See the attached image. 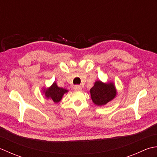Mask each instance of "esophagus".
I'll list each match as a JSON object with an SVG mask.
<instances>
[{
	"mask_svg": "<svg viewBox=\"0 0 157 157\" xmlns=\"http://www.w3.org/2000/svg\"><path fill=\"white\" fill-rule=\"evenodd\" d=\"M74 89L76 91H81L82 89V87L80 85H75L74 87Z\"/></svg>",
	"mask_w": 157,
	"mask_h": 157,
	"instance_id": "esophagus-1",
	"label": "esophagus"
}]
</instances>
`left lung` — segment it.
<instances>
[{
	"mask_svg": "<svg viewBox=\"0 0 157 157\" xmlns=\"http://www.w3.org/2000/svg\"><path fill=\"white\" fill-rule=\"evenodd\" d=\"M92 101L98 105H104L111 101L117 94L113 83H103L96 81L90 89Z\"/></svg>",
	"mask_w": 157,
	"mask_h": 157,
	"instance_id": "obj_1",
	"label": "left lung"
}]
</instances>
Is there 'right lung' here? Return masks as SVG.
<instances>
[{
  "instance_id": "right-lung-1",
  "label": "right lung",
  "mask_w": 157,
  "mask_h": 157,
  "mask_svg": "<svg viewBox=\"0 0 157 157\" xmlns=\"http://www.w3.org/2000/svg\"><path fill=\"white\" fill-rule=\"evenodd\" d=\"M44 92H45V95L47 98H50L55 103H58L62 100L63 94L68 92V91L65 89L57 87L56 83L54 82L52 87L47 89Z\"/></svg>"
}]
</instances>
